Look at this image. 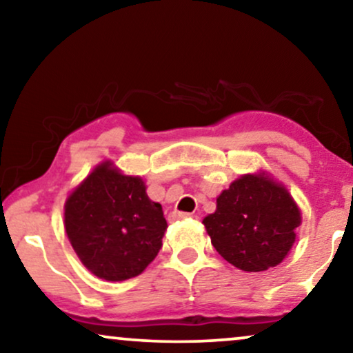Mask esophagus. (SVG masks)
<instances>
[{
    "label": "esophagus",
    "instance_id": "esophagus-1",
    "mask_svg": "<svg viewBox=\"0 0 353 353\" xmlns=\"http://www.w3.org/2000/svg\"><path fill=\"white\" fill-rule=\"evenodd\" d=\"M191 214H185V212H172L170 215H168V220L170 221H175V220H183V219H190Z\"/></svg>",
    "mask_w": 353,
    "mask_h": 353
}]
</instances>
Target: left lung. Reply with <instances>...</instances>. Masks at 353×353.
Instances as JSON below:
<instances>
[{"label":"left lung","instance_id":"obj_1","mask_svg":"<svg viewBox=\"0 0 353 353\" xmlns=\"http://www.w3.org/2000/svg\"><path fill=\"white\" fill-rule=\"evenodd\" d=\"M202 223L226 262L244 272H265L291 250L301 210L273 178L243 175L216 197V210Z\"/></svg>","mask_w":353,"mask_h":353}]
</instances>
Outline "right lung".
<instances>
[{
    "label": "right lung",
    "mask_w": 353,
    "mask_h": 353,
    "mask_svg": "<svg viewBox=\"0 0 353 353\" xmlns=\"http://www.w3.org/2000/svg\"><path fill=\"white\" fill-rule=\"evenodd\" d=\"M64 226L91 273L105 281H123L156 259L167 220L162 205L148 197L141 178L122 175L104 162L67 197Z\"/></svg>",
    "instance_id": "1"
}]
</instances>
